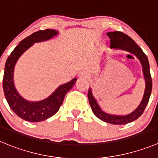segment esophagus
Returning <instances> with one entry per match:
<instances>
[{
	"mask_svg": "<svg viewBox=\"0 0 158 158\" xmlns=\"http://www.w3.org/2000/svg\"><path fill=\"white\" fill-rule=\"evenodd\" d=\"M78 76H79V79H88L89 78V73L85 72V71H82V72H79Z\"/></svg>",
	"mask_w": 158,
	"mask_h": 158,
	"instance_id": "1",
	"label": "esophagus"
}]
</instances>
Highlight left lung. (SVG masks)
<instances>
[{"label":"left lung","mask_w":158,"mask_h":158,"mask_svg":"<svg viewBox=\"0 0 158 158\" xmlns=\"http://www.w3.org/2000/svg\"><path fill=\"white\" fill-rule=\"evenodd\" d=\"M107 35L110 38V48L123 50V51L132 53L134 55L136 56L140 61L146 82L143 97V99L139 105L137 107V108L134 111H132L131 114H127V115L122 116L113 115V114L104 112L93 96L91 88H89V91H88V99H89V102L91 108H92L93 112L98 118L110 124L124 125V124L133 122V121L136 120L138 118L140 117L143 113L144 110H145V107H147V104H148L151 90H152V79H151V76H150V65H149V61L147 55L144 54L143 51H142V49L139 48V46L135 44V41L132 38L129 37L128 35L125 34L122 32H119V31L107 32Z\"/></svg>","instance_id":"obj_1"}]
</instances>
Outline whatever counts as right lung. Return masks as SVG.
I'll use <instances>...</instances> for the list:
<instances>
[{
    "label": "right lung",
    "instance_id": "obj_1",
    "mask_svg": "<svg viewBox=\"0 0 158 158\" xmlns=\"http://www.w3.org/2000/svg\"><path fill=\"white\" fill-rule=\"evenodd\" d=\"M58 32L54 29H47L33 32L19 43L8 57L4 68L3 78V89L5 98L11 110L25 121L37 122L44 121L55 114L62 104L66 94L76 83L77 79L59 86L51 96L37 102L26 101L16 90L13 80L14 69L19 57L29 49L34 43L46 41L55 36Z\"/></svg>",
    "mask_w": 158,
    "mask_h": 158
}]
</instances>
